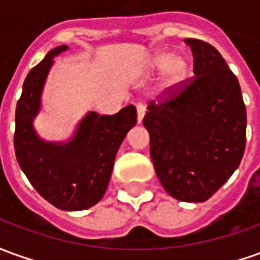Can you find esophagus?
<instances>
[{
    "label": "esophagus",
    "instance_id": "1",
    "mask_svg": "<svg viewBox=\"0 0 260 260\" xmlns=\"http://www.w3.org/2000/svg\"><path fill=\"white\" fill-rule=\"evenodd\" d=\"M144 114H146V106H144L143 103H139V105H137V121H139V123H141Z\"/></svg>",
    "mask_w": 260,
    "mask_h": 260
}]
</instances>
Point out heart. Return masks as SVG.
I'll use <instances>...</instances> for the list:
<instances>
[{
  "instance_id": "heart-1",
  "label": "heart",
  "mask_w": 260,
  "mask_h": 260,
  "mask_svg": "<svg viewBox=\"0 0 260 260\" xmlns=\"http://www.w3.org/2000/svg\"><path fill=\"white\" fill-rule=\"evenodd\" d=\"M148 71L151 72L164 71V78L161 82V90L164 93L177 92L189 75V60L185 55H175L173 52L158 51L148 59Z\"/></svg>"
}]
</instances>
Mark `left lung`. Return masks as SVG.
Returning a JSON list of instances; mask_svg holds the SVG:
<instances>
[{"label":"left lung","mask_w":260,"mask_h":260,"mask_svg":"<svg viewBox=\"0 0 260 260\" xmlns=\"http://www.w3.org/2000/svg\"><path fill=\"white\" fill-rule=\"evenodd\" d=\"M194 75L174 93L151 100L143 124L155 174L173 198L204 202L239 167L246 144L241 86L222 55L187 38Z\"/></svg>","instance_id":"obj_1"}]
</instances>
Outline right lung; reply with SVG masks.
<instances>
[{
  "instance_id": "obj_1",
  "label": "right lung",
  "mask_w": 260,
  "mask_h": 260,
  "mask_svg": "<svg viewBox=\"0 0 260 260\" xmlns=\"http://www.w3.org/2000/svg\"><path fill=\"white\" fill-rule=\"evenodd\" d=\"M66 49V45L52 49L25 79L15 112L14 147L21 170L46 201L63 211H82L103 198L117 150L136 126L137 112L133 105L112 116L90 112L68 143L39 139L32 121L53 58Z\"/></svg>"
}]
</instances>
